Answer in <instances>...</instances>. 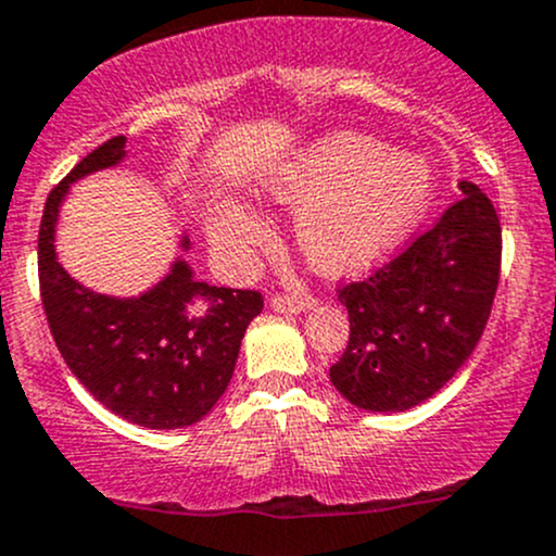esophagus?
Returning <instances> with one entry per match:
<instances>
[{
    "instance_id": "34e87169",
    "label": "esophagus",
    "mask_w": 556,
    "mask_h": 556,
    "mask_svg": "<svg viewBox=\"0 0 556 556\" xmlns=\"http://www.w3.org/2000/svg\"><path fill=\"white\" fill-rule=\"evenodd\" d=\"M314 306L312 299L306 295H274L271 299V309L279 314H304Z\"/></svg>"
}]
</instances>
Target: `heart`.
<instances>
[{
    "label": "heart",
    "instance_id": "obj_1",
    "mask_svg": "<svg viewBox=\"0 0 556 556\" xmlns=\"http://www.w3.org/2000/svg\"><path fill=\"white\" fill-rule=\"evenodd\" d=\"M435 188L439 174L425 155L336 131L274 172L261 193L277 206H295L293 242L319 274L346 277L406 242L433 206ZM266 237V223L247 201L212 206L210 239L226 257L242 261Z\"/></svg>",
    "mask_w": 556,
    "mask_h": 556
}]
</instances>
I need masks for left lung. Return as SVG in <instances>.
Wrapping results in <instances>:
<instances>
[{"label":"left lung","mask_w":556,"mask_h":556,"mask_svg":"<svg viewBox=\"0 0 556 556\" xmlns=\"http://www.w3.org/2000/svg\"><path fill=\"white\" fill-rule=\"evenodd\" d=\"M366 282L339 293L350 344L330 382L357 408L408 412L433 397L479 344L501 277V220L479 185Z\"/></svg>","instance_id":"1"}]
</instances>
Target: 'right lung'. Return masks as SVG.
<instances>
[{
	"mask_svg": "<svg viewBox=\"0 0 556 556\" xmlns=\"http://www.w3.org/2000/svg\"><path fill=\"white\" fill-rule=\"evenodd\" d=\"M123 161L126 137H112L50 190L37 247L42 306L61 357L104 408L139 428H188L226 392L263 299L201 282L179 255L139 295L121 299L77 282L55 255L61 204L77 179ZM179 250H190L188 233H179Z\"/></svg>",
	"mask_w": 556,
	"mask_h": 556,
	"instance_id": "obj_1",
	"label": "right lung"
}]
</instances>
